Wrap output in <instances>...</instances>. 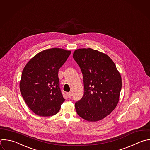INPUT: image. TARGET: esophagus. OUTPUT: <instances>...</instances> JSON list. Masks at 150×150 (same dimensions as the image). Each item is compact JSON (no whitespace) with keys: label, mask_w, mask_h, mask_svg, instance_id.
<instances>
[{"label":"esophagus","mask_w":150,"mask_h":150,"mask_svg":"<svg viewBox=\"0 0 150 150\" xmlns=\"http://www.w3.org/2000/svg\"><path fill=\"white\" fill-rule=\"evenodd\" d=\"M67 96H68V97L69 98H70L71 97V96H72V93L71 92H69V93H67Z\"/></svg>","instance_id":"esophagus-1"}]
</instances>
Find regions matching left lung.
<instances>
[{"label":"left lung","instance_id":"left-lung-1","mask_svg":"<svg viewBox=\"0 0 150 150\" xmlns=\"http://www.w3.org/2000/svg\"><path fill=\"white\" fill-rule=\"evenodd\" d=\"M73 57L81 69L84 90L82 98L75 103L76 112L87 121L101 120L115 109L119 101L120 73L111 58L97 50L77 49Z\"/></svg>","mask_w":150,"mask_h":150}]
</instances>
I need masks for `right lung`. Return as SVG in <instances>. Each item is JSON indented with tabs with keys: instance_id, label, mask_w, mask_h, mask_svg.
Here are the masks:
<instances>
[{
	"instance_id": "right-lung-1",
	"label": "right lung",
	"mask_w": 150,
	"mask_h": 150,
	"mask_svg": "<svg viewBox=\"0 0 150 150\" xmlns=\"http://www.w3.org/2000/svg\"><path fill=\"white\" fill-rule=\"evenodd\" d=\"M71 51L52 48L32 57L24 67L20 81L22 96L30 109L42 117L56 114L65 99L59 87V70Z\"/></svg>"
}]
</instances>
